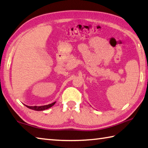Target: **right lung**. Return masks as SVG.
Segmentation results:
<instances>
[{"instance_id":"right-lung-1","label":"right lung","mask_w":148,"mask_h":148,"mask_svg":"<svg viewBox=\"0 0 148 148\" xmlns=\"http://www.w3.org/2000/svg\"><path fill=\"white\" fill-rule=\"evenodd\" d=\"M56 102H53L51 104H48V105H45V106H27V105H25L27 108H28L31 110H35V111H44L45 110H47V109H48L49 108L52 107L53 106Z\"/></svg>"}]
</instances>
